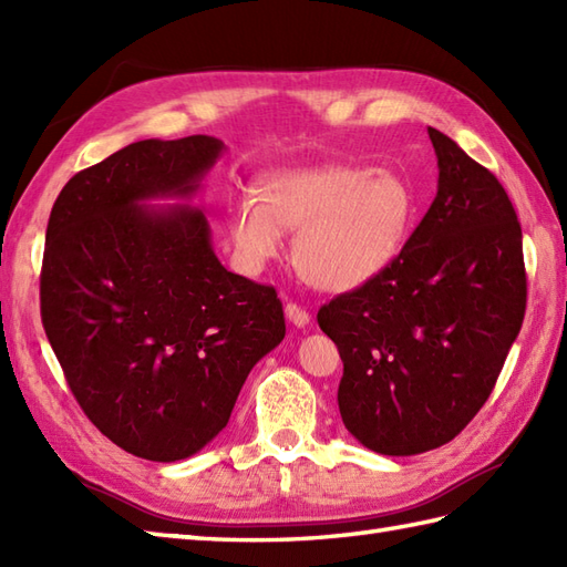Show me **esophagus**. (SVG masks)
I'll return each mask as SVG.
<instances>
[{"label": "esophagus", "mask_w": 567, "mask_h": 567, "mask_svg": "<svg viewBox=\"0 0 567 567\" xmlns=\"http://www.w3.org/2000/svg\"><path fill=\"white\" fill-rule=\"evenodd\" d=\"M285 317L290 319V323L292 327H297V329H305L307 323H309V311L307 309H302L299 305H295V302H290V305H285Z\"/></svg>", "instance_id": "1"}]
</instances>
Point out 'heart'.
<instances>
[{
  "mask_svg": "<svg viewBox=\"0 0 567 567\" xmlns=\"http://www.w3.org/2000/svg\"><path fill=\"white\" fill-rule=\"evenodd\" d=\"M419 202L400 173L323 165L268 175L258 199L228 212L234 256L256 275L280 256L282 234H295L292 260L302 280L343 295L378 280L412 234Z\"/></svg>",
  "mask_w": 567,
  "mask_h": 567,
  "instance_id": "1",
  "label": "heart"
}]
</instances>
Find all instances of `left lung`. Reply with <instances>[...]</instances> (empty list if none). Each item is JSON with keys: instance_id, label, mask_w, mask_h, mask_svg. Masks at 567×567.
Masks as SVG:
<instances>
[{"instance_id": "8db88e82", "label": "left lung", "mask_w": 567, "mask_h": 567, "mask_svg": "<svg viewBox=\"0 0 567 567\" xmlns=\"http://www.w3.org/2000/svg\"><path fill=\"white\" fill-rule=\"evenodd\" d=\"M429 138L439 192L400 258L317 315L343 360V424L382 455L453 441L487 402L526 311L507 192L453 138L436 128Z\"/></svg>"}]
</instances>
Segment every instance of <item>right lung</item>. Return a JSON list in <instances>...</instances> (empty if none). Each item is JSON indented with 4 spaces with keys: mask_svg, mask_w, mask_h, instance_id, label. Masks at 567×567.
<instances>
[{
    "mask_svg": "<svg viewBox=\"0 0 567 567\" xmlns=\"http://www.w3.org/2000/svg\"><path fill=\"white\" fill-rule=\"evenodd\" d=\"M224 151L212 136L136 141L70 177L48 219V341L92 424L146 461L219 436L252 365L285 339L277 292L224 268L192 204Z\"/></svg>",
    "mask_w": 567,
    "mask_h": 567,
    "instance_id": "add662e5",
    "label": "right lung"
}]
</instances>
